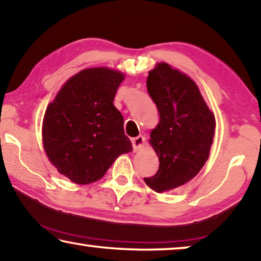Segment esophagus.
I'll return each instance as SVG.
<instances>
[{
    "mask_svg": "<svg viewBox=\"0 0 261 261\" xmlns=\"http://www.w3.org/2000/svg\"><path fill=\"white\" fill-rule=\"evenodd\" d=\"M132 143H133V149L135 151L136 150H140L143 147V144H144V138H143L142 135L136 136V138L132 139Z\"/></svg>",
    "mask_w": 261,
    "mask_h": 261,
    "instance_id": "34e87169",
    "label": "esophagus"
}]
</instances>
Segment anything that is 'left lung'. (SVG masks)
Wrapping results in <instances>:
<instances>
[{
  "mask_svg": "<svg viewBox=\"0 0 261 261\" xmlns=\"http://www.w3.org/2000/svg\"><path fill=\"white\" fill-rule=\"evenodd\" d=\"M147 91L160 122L149 142L159 156V170L144 182L156 192L174 190L198 174L210 155L216 120L196 83L167 63L149 71Z\"/></svg>",
  "mask_w": 261,
  "mask_h": 261,
  "instance_id": "8db88e82",
  "label": "left lung"
}]
</instances>
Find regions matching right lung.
Masks as SVG:
<instances>
[{"label": "right lung", "mask_w": 261, "mask_h": 261, "mask_svg": "<svg viewBox=\"0 0 261 261\" xmlns=\"http://www.w3.org/2000/svg\"><path fill=\"white\" fill-rule=\"evenodd\" d=\"M121 72L93 67L64 84L43 119V146L50 162L77 184L106 174L119 155L133 150L123 130V117L113 100Z\"/></svg>", "instance_id": "obj_1"}]
</instances>
